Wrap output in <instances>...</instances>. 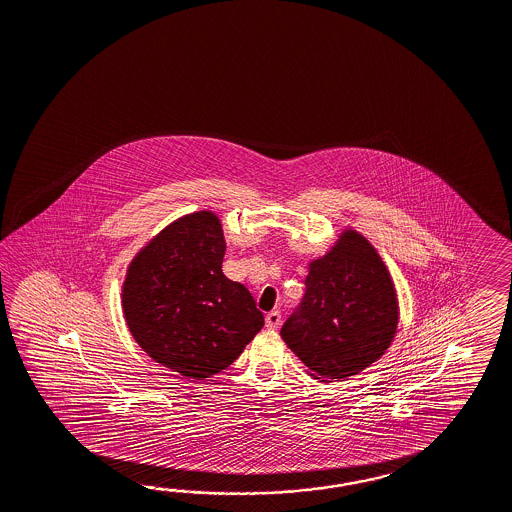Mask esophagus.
<instances>
[{
	"instance_id": "1",
	"label": "esophagus",
	"mask_w": 512,
	"mask_h": 512,
	"mask_svg": "<svg viewBox=\"0 0 512 512\" xmlns=\"http://www.w3.org/2000/svg\"><path fill=\"white\" fill-rule=\"evenodd\" d=\"M279 324H281V313H279V311H270V313L266 315V328H268V330H276Z\"/></svg>"
}]
</instances>
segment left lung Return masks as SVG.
Segmentation results:
<instances>
[{
  "label": "left lung",
  "mask_w": 512,
  "mask_h": 512,
  "mask_svg": "<svg viewBox=\"0 0 512 512\" xmlns=\"http://www.w3.org/2000/svg\"><path fill=\"white\" fill-rule=\"evenodd\" d=\"M399 300L373 244L345 229L333 248L309 263L304 300L281 337L320 382L360 374L393 343Z\"/></svg>",
  "instance_id": "8db88e82"
}]
</instances>
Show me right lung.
Instances as JSON below:
<instances>
[{
  "label": "right lung",
  "mask_w": 512,
  "mask_h": 512,
  "mask_svg": "<svg viewBox=\"0 0 512 512\" xmlns=\"http://www.w3.org/2000/svg\"><path fill=\"white\" fill-rule=\"evenodd\" d=\"M223 255L220 218L199 210L169 223L126 270L128 330L152 360L186 378L227 369L264 326L248 289L223 276Z\"/></svg>",
  "instance_id": "add662e5"
}]
</instances>
